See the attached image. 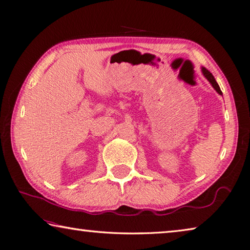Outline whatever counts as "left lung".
<instances>
[{
    "mask_svg": "<svg viewBox=\"0 0 250 250\" xmlns=\"http://www.w3.org/2000/svg\"><path fill=\"white\" fill-rule=\"evenodd\" d=\"M201 72H202V74H204V77L208 81V82H210V84L213 86V88L216 90V92L218 95H220V96H223V92H222V90H220V88H219V85L217 84V82H216V80L214 79V77H213V74L208 70L207 68H205V67H201Z\"/></svg>",
    "mask_w": 250,
    "mask_h": 250,
    "instance_id": "8db88e82",
    "label": "left lung"
}]
</instances>
